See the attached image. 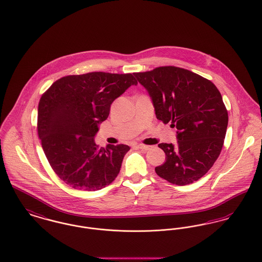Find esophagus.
Segmentation results:
<instances>
[{"label": "esophagus", "mask_w": 262, "mask_h": 262, "mask_svg": "<svg viewBox=\"0 0 262 262\" xmlns=\"http://www.w3.org/2000/svg\"><path fill=\"white\" fill-rule=\"evenodd\" d=\"M137 147L139 149L144 150V151H148L151 148V146H147V145H144V144H139V145H137Z\"/></svg>", "instance_id": "34e87169"}]
</instances>
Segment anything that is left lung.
I'll return each instance as SVG.
<instances>
[{
	"mask_svg": "<svg viewBox=\"0 0 262 262\" xmlns=\"http://www.w3.org/2000/svg\"><path fill=\"white\" fill-rule=\"evenodd\" d=\"M149 93L156 116L178 129V145L162 143L165 164L157 174L177 185L201 179L220 155L228 127V111L211 81L174 66L134 73Z\"/></svg>",
	"mask_w": 262,
	"mask_h": 262,
	"instance_id": "1",
	"label": "left lung"
}]
</instances>
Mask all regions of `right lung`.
<instances>
[{
    "mask_svg": "<svg viewBox=\"0 0 262 262\" xmlns=\"http://www.w3.org/2000/svg\"><path fill=\"white\" fill-rule=\"evenodd\" d=\"M137 83L132 74L93 72L63 77L42 95L38 137L52 169L66 184L96 191L116 179L129 146L98 148L94 138L113 100Z\"/></svg>",
    "mask_w": 262,
    "mask_h": 262,
    "instance_id": "right-lung-1",
    "label": "right lung"
}]
</instances>
